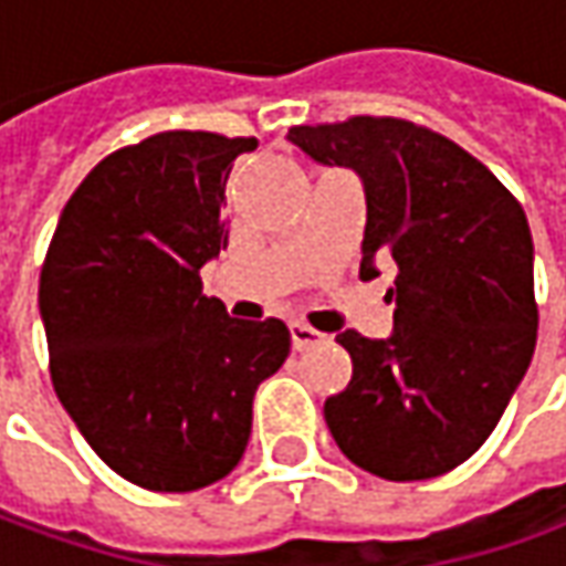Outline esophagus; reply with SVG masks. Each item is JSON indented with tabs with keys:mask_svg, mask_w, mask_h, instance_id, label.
Returning a JSON list of instances; mask_svg holds the SVG:
<instances>
[{
	"mask_svg": "<svg viewBox=\"0 0 566 566\" xmlns=\"http://www.w3.org/2000/svg\"><path fill=\"white\" fill-rule=\"evenodd\" d=\"M319 342L322 335L316 328H310L303 322H291V344H294V350H310V347H316Z\"/></svg>",
	"mask_w": 566,
	"mask_h": 566,
	"instance_id": "obj_1",
	"label": "esophagus"
}]
</instances>
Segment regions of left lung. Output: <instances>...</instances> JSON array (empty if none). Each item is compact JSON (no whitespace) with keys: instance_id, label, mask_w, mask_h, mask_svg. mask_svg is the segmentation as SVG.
<instances>
[{"instance_id":"8db88e82","label":"left lung","mask_w":566,"mask_h":566,"mask_svg":"<svg viewBox=\"0 0 566 566\" xmlns=\"http://www.w3.org/2000/svg\"><path fill=\"white\" fill-rule=\"evenodd\" d=\"M287 140L360 178V275L398 265L395 332L338 335L354 376L325 400L328 432L373 476H441L492 436L536 350L526 212L467 149L400 118L301 125Z\"/></svg>"}]
</instances>
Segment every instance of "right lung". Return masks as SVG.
Here are the masks:
<instances>
[{"mask_svg":"<svg viewBox=\"0 0 566 566\" xmlns=\"http://www.w3.org/2000/svg\"><path fill=\"white\" fill-rule=\"evenodd\" d=\"M253 137L166 130L71 193L40 272L55 395L87 444L149 492H197L244 458L282 319H231L200 269L228 247L224 185Z\"/></svg>","mask_w":566,"mask_h":566,"instance_id":"1","label":"right lung"}]
</instances>
